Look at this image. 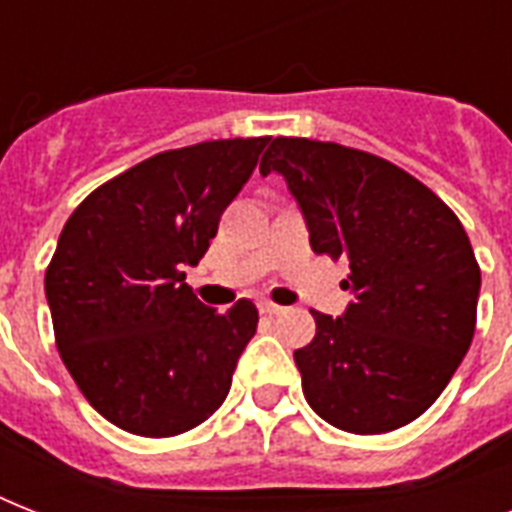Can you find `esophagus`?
<instances>
[{"mask_svg":"<svg viewBox=\"0 0 512 512\" xmlns=\"http://www.w3.org/2000/svg\"><path fill=\"white\" fill-rule=\"evenodd\" d=\"M281 311H284V308L276 303H268V300H263V303H260V313H263V316H279Z\"/></svg>","mask_w":512,"mask_h":512,"instance_id":"esophagus-1","label":"esophagus"}]
</instances>
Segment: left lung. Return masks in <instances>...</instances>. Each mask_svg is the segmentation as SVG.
I'll return each mask as SVG.
<instances>
[{
  "label": "left lung",
  "mask_w": 512,
  "mask_h": 512,
  "mask_svg": "<svg viewBox=\"0 0 512 512\" xmlns=\"http://www.w3.org/2000/svg\"><path fill=\"white\" fill-rule=\"evenodd\" d=\"M260 172H279L316 255L350 263L353 292L295 350L321 420L358 436L409 425L428 409L476 332L481 268L462 223L417 177L380 156L308 138H276Z\"/></svg>",
  "instance_id": "left-lung-1"
}]
</instances>
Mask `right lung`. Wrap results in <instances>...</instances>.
<instances>
[{
  "label": "right lung",
  "instance_id": "right-lung-1",
  "mask_svg": "<svg viewBox=\"0 0 512 512\" xmlns=\"http://www.w3.org/2000/svg\"><path fill=\"white\" fill-rule=\"evenodd\" d=\"M268 138L156 154L74 209L44 273L60 358L116 428L167 438L223 404L257 308H207L185 284Z\"/></svg>",
  "mask_w": 512,
  "mask_h": 512
}]
</instances>
